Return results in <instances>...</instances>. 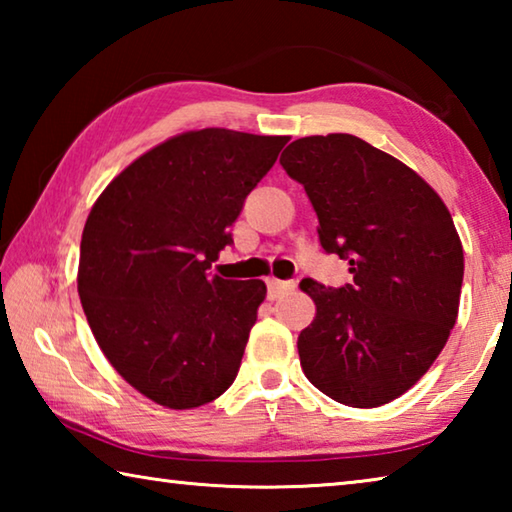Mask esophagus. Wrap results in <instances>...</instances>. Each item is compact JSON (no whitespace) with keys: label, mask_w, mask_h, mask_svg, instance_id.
<instances>
[{"label":"esophagus","mask_w":512,"mask_h":512,"mask_svg":"<svg viewBox=\"0 0 512 512\" xmlns=\"http://www.w3.org/2000/svg\"><path fill=\"white\" fill-rule=\"evenodd\" d=\"M266 287H268V298L277 300V298H282L284 293H289V291L296 289V284H293V282H282V280H277V277H268Z\"/></svg>","instance_id":"esophagus-1"}]
</instances>
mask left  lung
<instances>
[{
    "mask_svg": "<svg viewBox=\"0 0 512 512\" xmlns=\"http://www.w3.org/2000/svg\"><path fill=\"white\" fill-rule=\"evenodd\" d=\"M280 164L305 187L327 253L352 284L302 280L316 316L298 336L300 366L320 393L375 409L418 384L458 316L463 244L443 198L361 137H300Z\"/></svg>",
    "mask_w": 512,
    "mask_h": 512,
    "instance_id": "1",
    "label": "left lung"
}]
</instances>
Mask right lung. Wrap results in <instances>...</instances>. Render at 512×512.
Returning <instances> with one entry per match:
<instances>
[{
  "mask_svg": "<svg viewBox=\"0 0 512 512\" xmlns=\"http://www.w3.org/2000/svg\"><path fill=\"white\" fill-rule=\"evenodd\" d=\"M289 137L173 135L110 180L83 228L79 296L101 352L137 393L196 409L235 381L262 280L207 273Z\"/></svg>",
  "mask_w": 512,
  "mask_h": 512,
  "instance_id": "1",
  "label": "right lung"
}]
</instances>
